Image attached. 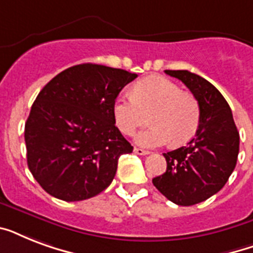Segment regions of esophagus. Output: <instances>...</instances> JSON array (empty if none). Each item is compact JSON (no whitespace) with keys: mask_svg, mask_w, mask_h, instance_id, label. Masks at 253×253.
<instances>
[{"mask_svg":"<svg viewBox=\"0 0 253 253\" xmlns=\"http://www.w3.org/2000/svg\"><path fill=\"white\" fill-rule=\"evenodd\" d=\"M134 152L136 155H148V154H150V151L143 150V148H138V147H135Z\"/></svg>","mask_w":253,"mask_h":253,"instance_id":"esophagus-1","label":"esophagus"}]
</instances>
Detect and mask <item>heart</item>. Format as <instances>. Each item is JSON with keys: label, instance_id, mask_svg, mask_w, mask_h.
<instances>
[{"label": "heart", "instance_id": "obj_1", "mask_svg": "<svg viewBox=\"0 0 253 253\" xmlns=\"http://www.w3.org/2000/svg\"><path fill=\"white\" fill-rule=\"evenodd\" d=\"M150 115L151 127L135 136L143 147H160L170 140L174 146L186 143L198 130L200 103L194 95L181 91V87L166 77L154 76L139 81L132 94H122L113 105V115L119 131L134 134Z\"/></svg>", "mask_w": 253, "mask_h": 253}]
</instances>
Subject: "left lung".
Returning <instances> with one entry per match:
<instances>
[{"mask_svg": "<svg viewBox=\"0 0 253 253\" xmlns=\"http://www.w3.org/2000/svg\"><path fill=\"white\" fill-rule=\"evenodd\" d=\"M184 83L201 109L200 126L188 146L164 155L167 170L152 182L163 196L180 206H192L218 193L227 182L239 154V132L220 91L189 71H166Z\"/></svg>", "mask_w": 253, "mask_h": 253, "instance_id": "left-lung-1", "label": "left lung"}]
</instances>
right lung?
<instances>
[{
	"label": "right lung",
	"instance_id": "1",
	"mask_svg": "<svg viewBox=\"0 0 253 253\" xmlns=\"http://www.w3.org/2000/svg\"><path fill=\"white\" fill-rule=\"evenodd\" d=\"M136 77L86 63L65 69L42 89L25 125V142L30 172L48 194L83 201L111 184L121 155L132 152L115 127L113 105Z\"/></svg>",
	"mask_w": 253,
	"mask_h": 253
}]
</instances>
